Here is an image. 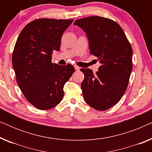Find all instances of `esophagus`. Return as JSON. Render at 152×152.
<instances>
[{
    "mask_svg": "<svg viewBox=\"0 0 152 152\" xmlns=\"http://www.w3.org/2000/svg\"><path fill=\"white\" fill-rule=\"evenodd\" d=\"M75 68L76 70H80V67H79L77 66H75Z\"/></svg>",
    "mask_w": 152,
    "mask_h": 152,
    "instance_id": "34e87169",
    "label": "esophagus"
}]
</instances>
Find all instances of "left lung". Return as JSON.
I'll use <instances>...</instances> for the list:
<instances>
[{"label":"left lung","instance_id":"8db88e82","mask_svg":"<svg viewBox=\"0 0 152 152\" xmlns=\"http://www.w3.org/2000/svg\"><path fill=\"white\" fill-rule=\"evenodd\" d=\"M74 25L86 32L90 54L102 64L95 74L89 68L80 69L84 74L83 96L90 107L105 111L120 100L127 88L133 69L132 48L120 25L109 18L89 16L76 20Z\"/></svg>","mask_w":152,"mask_h":152}]
</instances>
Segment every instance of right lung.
Instances as JSON below:
<instances>
[{
	"label": "right lung",
	"instance_id": "right-lung-1",
	"mask_svg": "<svg viewBox=\"0 0 152 152\" xmlns=\"http://www.w3.org/2000/svg\"><path fill=\"white\" fill-rule=\"evenodd\" d=\"M73 20L39 18L20 32L12 54V66L22 93L40 110L55 107L62 100L64 86L74 66L52 63L53 51H59L63 33Z\"/></svg>",
	"mask_w": 152,
	"mask_h": 152
}]
</instances>
